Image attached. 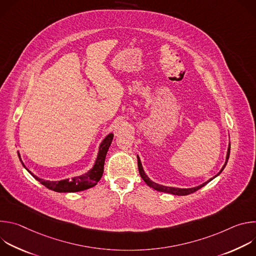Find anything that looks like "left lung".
Returning a JSON list of instances; mask_svg holds the SVG:
<instances>
[{
  "label": "left lung",
  "instance_id": "8db88e82",
  "mask_svg": "<svg viewBox=\"0 0 256 256\" xmlns=\"http://www.w3.org/2000/svg\"><path fill=\"white\" fill-rule=\"evenodd\" d=\"M229 155H230V144H229V147H228V151H227V156H226V162L224 164V166L222 167V169L220 170V172H218L216 176L212 177L210 179H208V181L204 182L202 184L198 186H196V188H170V186H161V184H156V182L152 181L147 175H146L144 169H142V163H140V160L138 156V172H140V177L142 178V180L147 184L150 188H154L155 190H158V192H167V194H175V196H188V194H190L196 190H198L200 188H202V186H204L206 184H208L210 181H212L214 177H216L218 175H220L221 172L224 170L225 166L227 165V162H228V159H229Z\"/></svg>",
  "mask_w": 256,
  "mask_h": 256
}]
</instances>
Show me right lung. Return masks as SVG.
<instances>
[{"instance_id": "1", "label": "right lung", "mask_w": 256, "mask_h": 256, "mask_svg": "<svg viewBox=\"0 0 256 256\" xmlns=\"http://www.w3.org/2000/svg\"><path fill=\"white\" fill-rule=\"evenodd\" d=\"M112 138H114V134H109L102 140V142L100 144V147H99V151H98V155H97L95 164H94L92 169H90L87 173H85L83 175L72 177L70 179L66 178V179L60 180V181H50V180H44L42 178H40L36 175H34L33 173H31L25 167L24 163L21 160L19 152H18V156H19V159H20L22 165L24 166V168L36 180L40 181L42 186H44L48 190H52L58 192H82V190H88V188H91L95 186L97 184V182L102 177L105 157H106V154H107V151H108L109 147H110Z\"/></svg>"}]
</instances>
